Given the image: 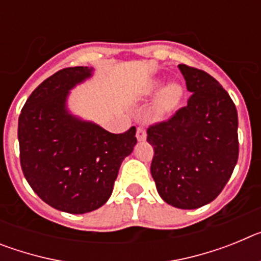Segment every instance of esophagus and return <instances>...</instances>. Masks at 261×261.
Here are the masks:
<instances>
[{
    "instance_id": "1",
    "label": "esophagus",
    "mask_w": 261,
    "mask_h": 261,
    "mask_svg": "<svg viewBox=\"0 0 261 261\" xmlns=\"http://www.w3.org/2000/svg\"><path fill=\"white\" fill-rule=\"evenodd\" d=\"M136 137H137L138 141H145L146 140V130H145L144 126H138L137 130H136Z\"/></svg>"
}]
</instances>
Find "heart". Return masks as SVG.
I'll use <instances>...</instances> for the list:
<instances>
[{
  "instance_id": "b5f03b06",
  "label": "heart",
  "mask_w": 261,
  "mask_h": 261,
  "mask_svg": "<svg viewBox=\"0 0 261 261\" xmlns=\"http://www.w3.org/2000/svg\"><path fill=\"white\" fill-rule=\"evenodd\" d=\"M159 89H161V84H158V82H153V84H150L149 85V87H147V93L154 94L156 93ZM180 94H181L180 89H179L176 85H170V86L166 87L158 99L159 110L161 111L171 110V108L179 102Z\"/></svg>"
}]
</instances>
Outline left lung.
<instances>
[{
    "label": "left lung",
    "instance_id": "1",
    "mask_svg": "<svg viewBox=\"0 0 261 261\" xmlns=\"http://www.w3.org/2000/svg\"><path fill=\"white\" fill-rule=\"evenodd\" d=\"M191 96L186 107L147 129L151 176L159 196L179 209L213 201L238 161V114L220 82L206 71L179 65Z\"/></svg>",
    "mask_w": 261,
    "mask_h": 261
}]
</instances>
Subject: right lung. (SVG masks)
<instances>
[{
  "label": "right lung",
  "mask_w": 261,
  "mask_h": 261,
  "mask_svg": "<svg viewBox=\"0 0 261 261\" xmlns=\"http://www.w3.org/2000/svg\"><path fill=\"white\" fill-rule=\"evenodd\" d=\"M91 74L87 66L59 70L32 91L18 120L26 180L43 201L71 214L107 202L121 162L137 144L135 126L115 135L69 114V91Z\"/></svg>",
  "instance_id": "1"
}]
</instances>
